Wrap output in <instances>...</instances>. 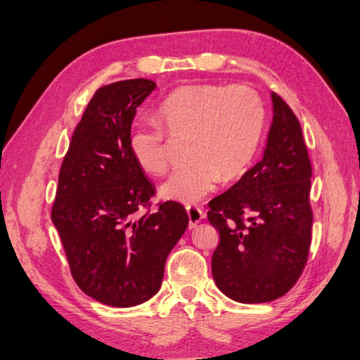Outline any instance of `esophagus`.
Instances as JSON below:
<instances>
[{
	"instance_id": "obj_1",
	"label": "esophagus",
	"mask_w": 360,
	"mask_h": 360,
	"mask_svg": "<svg viewBox=\"0 0 360 360\" xmlns=\"http://www.w3.org/2000/svg\"><path fill=\"white\" fill-rule=\"evenodd\" d=\"M187 215H188V227L190 229H194L205 218L199 206H187Z\"/></svg>"
}]
</instances>
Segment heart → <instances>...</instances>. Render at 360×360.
I'll return each mask as SVG.
<instances>
[{
	"mask_svg": "<svg viewBox=\"0 0 360 360\" xmlns=\"http://www.w3.org/2000/svg\"><path fill=\"white\" fill-rule=\"evenodd\" d=\"M156 122L131 127L129 148L143 170L163 173L169 166L167 139L187 134L190 158L161 185V195L181 203H195L211 193L219 179L239 176L260 148L266 110L248 86L191 85L172 92L158 104Z\"/></svg>",
	"mask_w": 360,
	"mask_h": 360,
	"instance_id": "heart-1",
	"label": "heart"
}]
</instances>
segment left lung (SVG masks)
<instances>
[{"label": "left lung", "instance_id": "obj_1", "mask_svg": "<svg viewBox=\"0 0 360 360\" xmlns=\"http://www.w3.org/2000/svg\"><path fill=\"white\" fill-rule=\"evenodd\" d=\"M272 122L263 157L210 202L219 243L212 276L240 304L281 297L302 274L311 243V163L302 129L287 103L271 92Z\"/></svg>", "mask_w": 360, "mask_h": 360}]
</instances>
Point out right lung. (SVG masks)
Wrapping results in <instances>:
<instances>
[{
  "label": "right lung",
  "instance_id": "add662e5",
  "mask_svg": "<svg viewBox=\"0 0 360 360\" xmlns=\"http://www.w3.org/2000/svg\"><path fill=\"white\" fill-rule=\"evenodd\" d=\"M149 79L100 88L72 136L58 176L52 223L80 290L110 307L143 304L161 287L166 259L188 226L176 202L149 207L154 187L129 148Z\"/></svg>",
  "mask_w": 360,
  "mask_h": 360
}]
</instances>
